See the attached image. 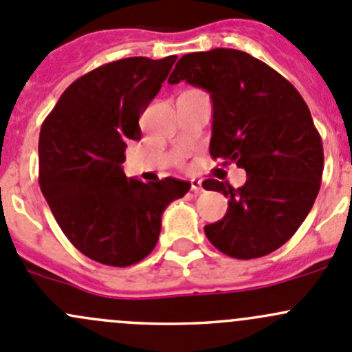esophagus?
Here are the masks:
<instances>
[{
  "instance_id": "34e87169",
  "label": "esophagus",
  "mask_w": 352,
  "mask_h": 352,
  "mask_svg": "<svg viewBox=\"0 0 352 352\" xmlns=\"http://www.w3.org/2000/svg\"><path fill=\"white\" fill-rule=\"evenodd\" d=\"M190 190H192L194 194L202 192V184H201V180H190Z\"/></svg>"
}]
</instances>
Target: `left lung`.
Masks as SVG:
<instances>
[{
    "label": "left lung",
    "instance_id": "1",
    "mask_svg": "<svg viewBox=\"0 0 352 352\" xmlns=\"http://www.w3.org/2000/svg\"><path fill=\"white\" fill-rule=\"evenodd\" d=\"M186 80L212 100L209 153L247 172L239 189L209 179L206 190L228 201L208 240L233 258L278 250L310 212L324 172V146L303 97L285 76L236 49L192 52L179 59L170 85Z\"/></svg>",
    "mask_w": 352,
    "mask_h": 352
}]
</instances>
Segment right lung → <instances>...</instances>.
Here are the masks:
<instances>
[{
	"mask_svg": "<svg viewBox=\"0 0 352 352\" xmlns=\"http://www.w3.org/2000/svg\"><path fill=\"white\" fill-rule=\"evenodd\" d=\"M177 56L126 58L66 88L41 127L38 184L71 243L100 264L127 267L151 254L166 206L190 182L144 184L122 172L126 141L141 140L140 117Z\"/></svg>",
	"mask_w": 352,
	"mask_h": 352,
	"instance_id": "1",
	"label": "right lung"
}]
</instances>
